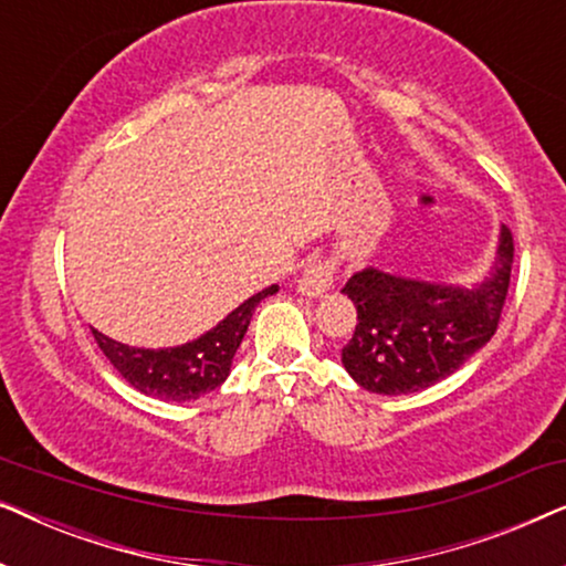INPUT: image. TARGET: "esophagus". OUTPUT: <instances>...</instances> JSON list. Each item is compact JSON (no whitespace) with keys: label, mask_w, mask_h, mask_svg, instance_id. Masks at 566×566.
<instances>
[{"label":"esophagus","mask_w":566,"mask_h":566,"mask_svg":"<svg viewBox=\"0 0 566 566\" xmlns=\"http://www.w3.org/2000/svg\"><path fill=\"white\" fill-rule=\"evenodd\" d=\"M335 265H332L329 260H319L314 262V265H308L304 270V275L298 277V291L308 298H316L322 296V293H327L332 285H335Z\"/></svg>","instance_id":"esophagus-1"}]
</instances>
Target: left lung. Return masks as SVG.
Here are the masks:
<instances>
[{
    "label": "left lung",
    "instance_id": "obj_1",
    "mask_svg": "<svg viewBox=\"0 0 566 566\" xmlns=\"http://www.w3.org/2000/svg\"><path fill=\"white\" fill-rule=\"evenodd\" d=\"M510 270L513 234L502 227L490 273L474 285L417 281L374 265L353 273L343 293L358 308V324L343 347L345 370L386 397L453 376L497 332Z\"/></svg>",
    "mask_w": 566,
    "mask_h": 566
}]
</instances>
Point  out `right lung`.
I'll use <instances>...</instances> for the list:
<instances>
[{
  "label": "right lung",
  "mask_w": 566,
  "mask_h": 566,
  "mask_svg": "<svg viewBox=\"0 0 566 566\" xmlns=\"http://www.w3.org/2000/svg\"><path fill=\"white\" fill-rule=\"evenodd\" d=\"M277 293V285H268L223 316L213 329L177 347H130L103 335L92 327L99 350L113 368L146 397L165 401H190L219 389L231 374V360L242 345L254 308L262 298Z\"/></svg>",
  "instance_id": "right-lung-1"
}]
</instances>
